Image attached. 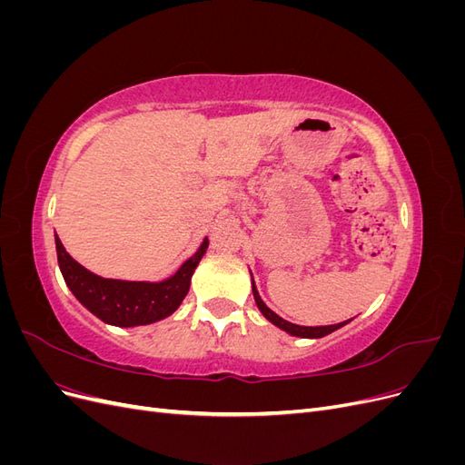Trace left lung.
<instances>
[{
  "label": "left lung",
  "instance_id": "obj_1",
  "mask_svg": "<svg viewBox=\"0 0 465 465\" xmlns=\"http://www.w3.org/2000/svg\"><path fill=\"white\" fill-rule=\"evenodd\" d=\"M252 292H254V301H256V304H258V308H260V312L270 320L273 326H277L279 330H283V331H287L289 335H294V337H306V340H320V337H323V335H330L331 331H335V330H340V328H343L345 323H349L351 320H345V322H340V323H333V326H297V323H291V322H287V320H283L281 316H277L272 308H267L265 306V302L262 301V297H260V292H258V289H256V283H254V277H252Z\"/></svg>",
  "mask_w": 465,
  "mask_h": 465
}]
</instances>
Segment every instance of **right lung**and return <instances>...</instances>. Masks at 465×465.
<instances>
[{
  "mask_svg": "<svg viewBox=\"0 0 465 465\" xmlns=\"http://www.w3.org/2000/svg\"><path fill=\"white\" fill-rule=\"evenodd\" d=\"M207 246L209 241L203 238L198 252L182 263L174 275L151 283V281L106 279L89 272L87 267H83L67 254L55 234L60 272L69 291L91 314L118 328L147 326V323L164 320L176 312L190 291L192 275L202 262Z\"/></svg>",
  "mask_w": 465,
  "mask_h": 465,
  "instance_id": "right-lung-1",
  "label": "right lung"
}]
</instances>
